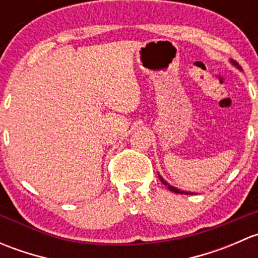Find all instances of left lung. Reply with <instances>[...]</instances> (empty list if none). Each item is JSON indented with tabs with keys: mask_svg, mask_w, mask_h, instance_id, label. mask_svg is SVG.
Listing matches in <instances>:
<instances>
[{
	"mask_svg": "<svg viewBox=\"0 0 258 258\" xmlns=\"http://www.w3.org/2000/svg\"><path fill=\"white\" fill-rule=\"evenodd\" d=\"M233 63H235L236 64V66H237V63H236V62H233ZM160 179H161V182H162V183L163 184H167V186H168V189H170V191H172V192H175V194H179V195H194V194H189V192H184V191H181V189H177V188H176V187H172V186H170V184H168V183H166V181H165V179H163L162 177H161V176H160Z\"/></svg>",
	"mask_w": 258,
	"mask_h": 258,
	"instance_id": "left-lung-1",
	"label": "left lung"
}]
</instances>
